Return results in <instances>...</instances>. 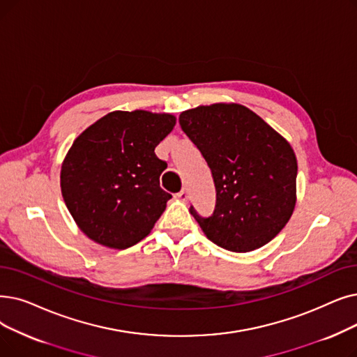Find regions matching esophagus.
<instances>
[{"instance_id":"34e87169","label":"esophagus","mask_w":357,"mask_h":357,"mask_svg":"<svg viewBox=\"0 0 357 357\" xmlns=\"http://www.w3.org/2000/svg\"><path fill=\"white\" fill-rule=\"evenodd\" d=\"M176 197H178L181 201H187V199H188V190H187V188L181 190V191L176 194Z\"/></svg>"}]
</instances>
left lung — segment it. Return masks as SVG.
Segmentation results:
<instances>
[{"label":"left lung","mask_w":357,"mask_h":357,"mask_svg":"<svg viewBox=\"0 0 357 357\" xmlns=\"http://www.w3.org/2000/svg\"><path fill=\"white\" fill-rule=\"evenodd\" d=\"M179 123L206 159L215 187L211 215L190 207L207 238L231 252L268 243L296 204L298 162L290 144L235 103L198 106L182 112Z\"/></svg>","instance_id":"obj_1"}]
</instances>
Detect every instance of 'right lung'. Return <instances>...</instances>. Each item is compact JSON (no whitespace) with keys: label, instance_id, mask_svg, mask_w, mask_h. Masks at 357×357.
Here are the masks:
<instances>
[{"label":"right lung","instance_id":"right-lung-1","mask_svg":"<svg viewBox=\"0 0 357 357\" xmlns=\"http://www.w3.org/2000/svg\"><path fill=\"white\" fill-rule=\"evenodd\" d=\"M175 116L111 112L75 138L61 167V191L75 223L95 242L126 250L144 239L172 198L154 149Z\"/></svg>","mask_w":357,"mask_h":357}]
</instances>
